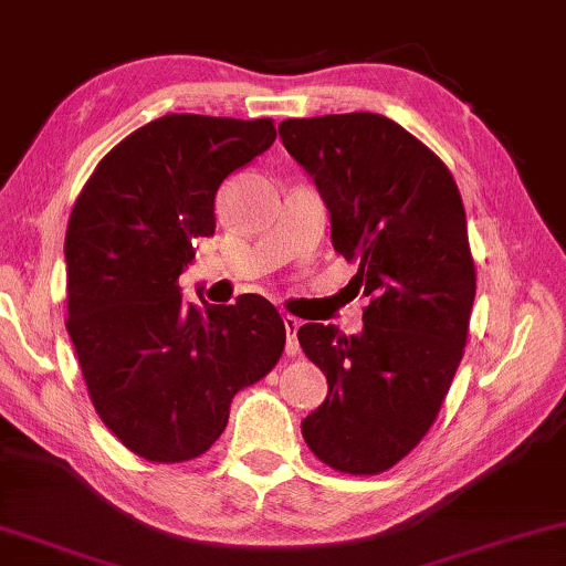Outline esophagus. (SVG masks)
Here are the masks:
<instances>
[{"instance_id":"1","label":"esophagus","mask_w":566,"mask_h":566,"mask_svg":"<svg viewBox=\"0 0 566 566\" xmlns=\"http://www.w3.org/2000/svg\"><path fill=\"white\" fill-rule=\"evenodd\" d=\"M282 323H284V331H286V356H297V353H300V343H297L300 323L292 315H284Z\"/></svg>"}]
</instances>
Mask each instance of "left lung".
<instances>
[{
  "instance_id": "left-lung-1",
  "label": "left lung",
  "mask_w": 566,
  "mask_h": 566,
  "mask_svg": "<svg viewBox=\"0 0 566 566\" xmlns=\"http://www.w3.org/2000/svg\"><path fill=\"white\" fill-rule=\"evenodd\" d=\"M280 137L315 177L333 247L356 261L353 282L370 297L360 335L297 331L327 378L302 437L333 470L378 475L434 424L465 353L475 300L465 208L442 159L381 114L286 119Z\"/></svg>"
}]
</instances>
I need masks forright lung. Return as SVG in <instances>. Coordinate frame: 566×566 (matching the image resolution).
I'll list each match as a JSON object with an SVG mask.
<instances>
[{
  "label": "right lung",
  "instance_id": "obj_1",
  "mask_svg": "<svg viewBox=\"0 0 566 566\" xmlns=\"http://www.w3.org/2000/svg\"><path fill=\"white\" fill-rule=\"evenodd\" d=\"M272 119L167 114L96 165L65 233L67 317L96 415L149 462H188L229 424L231 399L280 364L286 331L259 294L202 307L180 292L216 192L274 145Z\"/></svg>",
  "mask_w": 566,
  "mask_h": 566
}]
</instances>
